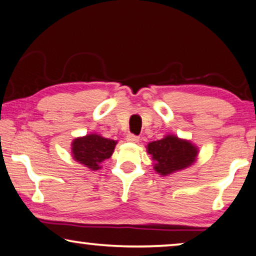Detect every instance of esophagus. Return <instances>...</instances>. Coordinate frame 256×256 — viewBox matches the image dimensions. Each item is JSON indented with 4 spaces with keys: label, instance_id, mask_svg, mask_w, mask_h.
Returning a JSON list of instances; mask_svg holds the SVG:
<instances>
[{
    "label": "esophagus",
    "instance_id": "obj_1",
    "mask_svg": "<svg viewBox=\"0 0 256 256\" xmlns=\"http://www.w3.org/2000/svg\"><path fill=\"white\" fill-rule=\"evenodd\" d=\"M138 140H140L138 136H136V135H134V134H128V135H127V141H128V142L136 143V142H138Z\"/></svg>",
    "mask_w": 256,
    "mask_h": 256
}]
</instances>
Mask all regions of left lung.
Listing matches in <instances>:
<instances>
[{"mask_svg": "<svg viewBox=\"0 0 256 256\" xmlns=\"http://www.w3.org/2000/svg\"><path fill=\"white\" fill-rule=\"evenodd\" d=\"M146 149L154 160V169L162 176L190 166L198 155L197 146L174 135H166L158 141L150 142Z\"/></svg>", "mask_w": 256, "mask_h": 256, "instance_id": "left-lung-1", "label": "left lung"}]
</instances>
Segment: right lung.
Returning a JSON list of instances; mask_svg holds the SVG:
<instances>
[{
  "mask_svg": "<svg viewBox=\"0 0 256 256\" xmlns=\"http://www.w3.org/2000/svg\"><path fill=\"white\" fill-rule=\"evenodd\" d=\"M116 141L102 138L98 134H88L76 138L72 142V156L76 162L96 171L100 169V163L110 158Z\"/></svg>",
  "mask_w": 256,
  "mask_h": 256,
  "instance_id": "1",
  "label": "right lung"
}]
</instances>
